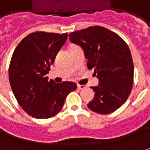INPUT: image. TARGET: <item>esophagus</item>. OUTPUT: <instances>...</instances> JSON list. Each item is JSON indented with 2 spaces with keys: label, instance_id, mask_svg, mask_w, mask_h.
I'll list each match as a JSON object with an SVG mask.
<instances>
[{
  "label": "esophagus",
  "instance_id": "obj_1",
  "mask_svg": "<svg viewBox=\"0 0 150 150\" xmlns=\"http://www.w3.org/2000/svg\"><path fill=\"white\" fill-rule=\"evenodd\" d=\"M77 87H78L79 89H84V88H86L84 85H81V84H78V85H77Z\"/></svg>",
  "mask_w": 150,
  "mask_h": 150
}]
</instances>
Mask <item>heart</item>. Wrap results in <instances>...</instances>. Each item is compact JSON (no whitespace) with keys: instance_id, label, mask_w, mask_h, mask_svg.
<instances>
[{"instance_id":"heart-1","label":"heart","mask_w":150,"mask_h":150,"mask_svg":"<svg viewBox=\"0 0 150 150\" xmlns=\"http://www.w3.org/2000/svg\"><path fill=\"white\" fill-rule=\"evenodd\" d=\"M75 47V45H72V46H71V47Z\"/></svg>"}]
</instances>
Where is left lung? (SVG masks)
I'll return each mask as SVG.
<instances>
[{"mask_svg": "<svg viewBox=\"0 0 150 150\" xmlns=\"http://www.w3.org/2000/svg\"><path fill=\"white\" fill-rule=\"evenodd\" d=\"M82 47L87 67L94 69L98 85L88 108L99 114L113 112L125 103L133 86L134 65L131 51L121 37L108 28L93 26L69 34Z\"/></svg>", "mask_w": 150, "mask_h": 150, "instance_id": "1", "label": "left lung"}]
</instances>
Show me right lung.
I'll use <instances>...</instances> for the list:
<instances>
[{"label": "right lung", "mask_w": 150, "mask_h": 150, "mask_svg": "<svg viewBox=\"0 0 150 150\" xmlns=\"http://www.w3.org/2000/svg\"><path fill=\"white\" fill-rule=\"evenodd\" d=\"M67 33L36 32L26 36L14 51L9 68L12 91L20 107L33 117L47 119L62 110L67 96L76 83L48 81L46 75Z\"/></svg>", "instance_id": "obj_1"}]
</instances>
